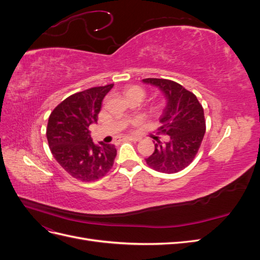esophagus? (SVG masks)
I'll return each instance as SVG.
<instances>
[{"label": "esophagus", "mask_w": 260, "mask_h": 260, "mask_svg": "<svg viewBox=\"0 0 260 260\" xmlns=\"http://www.w3.org/2000/svg\"><path fill=\"white\" fill-rule=\"evenodd\" d=\"M121 140H123V141H133V142H138V141H140V138H136V137H123Z\"/></svg>", "instance_id": "esophagus-1"}]
</instances>
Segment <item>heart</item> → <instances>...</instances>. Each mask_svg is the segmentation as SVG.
Returning a JSON list of instances; mask_svg holds the SVG:
<instances>
[{
    "label": "heart",
    "instance_id": "b5f03b06",
    "mask_svg": "<svg viewBox=\"0 0 260 260\" xmlns=\"http://www.w3.org/2000/svg\"><path fill=\"white\" fill-rule=\"evenodd\" d=\"M124 93H125V96H129V95H131V94H136V93L142 94V95H144V91L141 88H139V86H136V85L128 86V88L125 89ZM157 109H158V107H156L155 111H157Z\"/></svg>",
    "mask_w": 260,
    "mask_h": 260
}]
</instances>
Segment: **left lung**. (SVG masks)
<instances>
[{"mask_svg": "<svg viewBox=\"0 0 260 260\" xmlns=\"http://www.w3.org/2000/svg\"><path fill=\"white\" fill-rule=\"evenodd\" d=\"M142 81L158 88L166 99L158 133L170 138L165 143L157 141L146 164L154 170L174 174L188 166L199 152L206 130L204 109L192 92L175 81L157 78Z\"/></svg>", "mask_w": 260, "mask_h": 260, "instance_id": "obj_1", "label": "left lung"}]
</instances>
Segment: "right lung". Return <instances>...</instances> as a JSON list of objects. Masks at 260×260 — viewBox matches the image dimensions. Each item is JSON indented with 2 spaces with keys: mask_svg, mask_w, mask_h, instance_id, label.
<instances>
[{
  "mask_svg": "<svg viewBox=\"0 0 260 260\" xmlns=\"http://www.w3.org/2000/svg\"><path fill=\"white\" fill-rule=\"evenodd\" d=\"M114 84L78 92L61 102L49 117L46 138L54 158L83 182L104 177L117 155L114 144H94L89 125L98 121L102 102Z\"/></svg>",
  "mask_w": 260,
  "mask_h": 260,
  "instance_id": "right-lung-1",
  "label": "right lung"
}]
</instances>
